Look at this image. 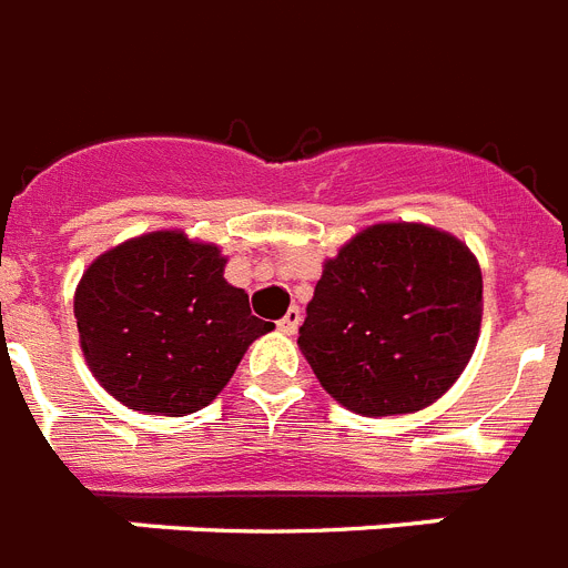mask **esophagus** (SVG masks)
<instances>
[{"mask_svg": "<svg viewBox=\"0 0 568 568\" xmlns=\"http://www.w3.org/2000/svg\"><path fill=\"white\" fill-rule=\"evenodd\" d=\"M298 324H302V310L290 307L287 313H284V318L278 322V331L287 333V336H293V333L298 331Z\"/></svg>", "mask_w": 568, "mask_h": 568, "instance_id": "1", "label": "esophagus"}]
</instances>
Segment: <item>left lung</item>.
Masks as SVG:
<instances>
[{"label":"left lung","instance_id":"8db88e82","mask_svg":"<svg viewBox=\"0 0 568 568\" xmlns=\"http://www.w3.org/2000/svg\"><path fill=\"white\" fill-rule=\"evenodd\" d=\"M479 322L483 273L459 237L376 224L324 261L298 347L347 410L414 414L459 379Z\"/></svg>","mask_w":568,"mask_h":568}]
</instances>
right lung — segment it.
Returning a JSON list of instances; mask_svg holds the SVG:
<instances>
[{"label":"right lung","mask_w":568,"mask_h":568,"mask_svg":"<svg viewBox=\"0 0 568 568\" xmlns=\"http://www.w3.org/2000/svg\"><path fill=\"white\" fill-rule=\"evenodd\" d=\"M215 244L163 230L103 252L82 273L74 316L97 382L125 408L183 416L206 408L246 347L275 327L224 278Z\"/></svg>","instance_id":"1"}]
</instances>
